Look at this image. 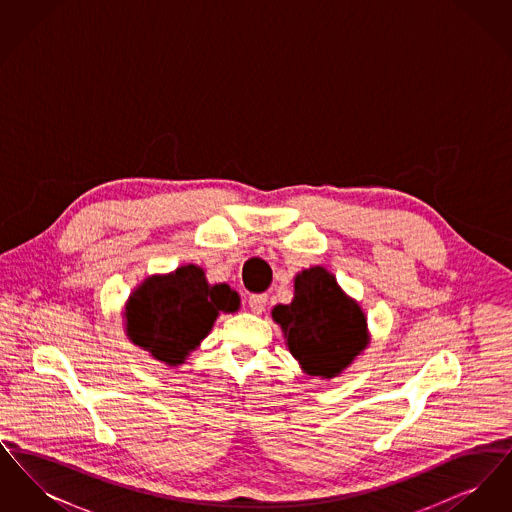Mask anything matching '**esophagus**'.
<instances>
[{"instance_id":"1","label":"esophagus","mask_w":512,"mask_h":512,"mask_svg":"<svg viewBox=\"0 0 512 512\" xmlns=\"http://www.w3.org/2000/svg\"><path fill=\"white\" fill-rule=\"evenodd\" d=\"M247 305H249V309H251L253 315H261V313L265 311V307H267V295H265V293L251 295V297L247 299Z\"/></svg>"}]
</instances>
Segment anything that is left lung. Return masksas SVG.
Listing matches in <instances>:
<instances>
[{"label":"left lung","instance_id":"left-lung-1","mask_svg":"<svg viewBox=\"0 0 512 512\" xmlns=\"http://www.w3.org/2000/svg\"><path fill=\"white\" fill-rule=\"evenodd\" d=\"M293 288L292 303L272 309L290 353L309 376H340L368 343L363 309L343 293L326 268L299 272Z\"/></svg>","mask_w":512,"mask_h":512}]
</instances>
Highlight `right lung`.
<instances>
[{
  "label": "right lung",
  "instance_id": "right-lung-1",
  "mask_svg": "<svg viewBox=\"0 0 512 512\" xmlns=\"http://www.w3.org/2000/svg\"><path fill=\"white\" fill-rule=\"evenodd\" d=\"M240 309V297L226 284L211 286L195 265L149 276L126 301V336L169 366L182 365L211 332L219 313Z\"/></svg>",
  "mask_w": 512,
  "mask_h": 512
}]
</instances>
